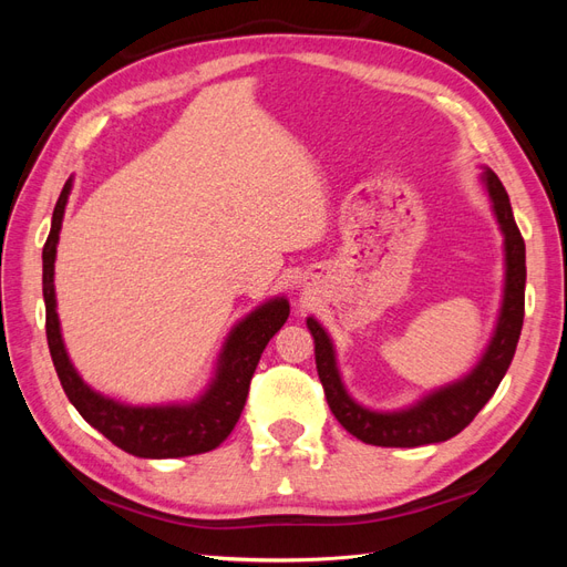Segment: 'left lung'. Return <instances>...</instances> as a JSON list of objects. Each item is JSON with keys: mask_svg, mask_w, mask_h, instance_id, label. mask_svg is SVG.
I'll return each instance as SVG.
<instances>
[{"mask_svg": "<svg viewBox=\"0 0 567 567\" xmlns=\"http://www.w3.org/2000/svg\"><path fill=\"white\" fill-rule=\"evenodd\" d=\"M480 182H483L492 200L496 225L504 234L506 271L502 307L492 338L483 357L466 375L431 390L409 406L394 411L369 409L359 404L342 383L331 336L315 317H307V329L315 338V359L326 402H329L338 423L357 440L375 444V447H421V444L450 440L458 435L477 416V411L489 402L511 367L525 317V241L516 227V219H513L511 200L499 177L489 167H483Z\"/></svg>", "mask_w": 567, "mask_h": 567, "instance_id": "1", "label": "left lung"}]
</instances>
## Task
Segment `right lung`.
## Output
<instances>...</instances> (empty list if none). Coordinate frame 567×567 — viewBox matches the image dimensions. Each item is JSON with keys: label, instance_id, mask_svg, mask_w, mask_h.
Returning a JSON list of instances; mask_svg holds the SVG:
<instances>
[{"label": "right lung", "instance_id": "obj_1", "mask_svg": "<svg viewBox=\"0 0 567 567\" xmlns=\"http://www.w3.org/2000/svg\"><path fill=\"white\" fill-rule=\"evenodd\" d=\"M73 177L65 182L56 200L51 231L42 250V293L47 307V342L51 362L56 367L59 381L68 400L80 411V416L109 437L115 447L140 458H179L210 452L229 437L246 406L250 379L257 362L290 315V305L284 296L271 298L255 307L229 331L221 346L210 383L192 402L169 404H125L96 392L82 381L65 352L61 321L56 312L54 262L63 225L68 196Z\"/></svg>", "mask_w": 567, "mask_h": 567}]
</instances>
